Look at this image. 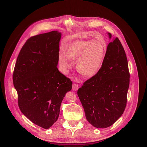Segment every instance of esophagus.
Masks as SVG:
<instances>
[{
    "label": "esophagus",
    "instance_id": "esophagus-1",
    "mask_svg": "<svg viewBox=\"0 0 147 147\" xmlns=\"http://www.w3.org/2000/svg\"><path fill=\"white\" fill-rule=\"evenodd\" d=\"M79 85L77 83H73V87H72V89L74 90V91H76V90H78V89H79Z\"/></svg>",
    "mask_w": 147,
    "mask_h": 147
}]
</instances>
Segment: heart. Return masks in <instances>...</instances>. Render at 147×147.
<instances>
[{
  "label": "heart",
  "mask_w": 147,
  "mask_h": 147,
  "mask_svg": "<svg viewBox=\"0 0 147 147\" xmlns=\"http://www.w3.org/2000/svg\"><path fill=\"white\" fill-rule=\"evenodd\" d=\"M107 52L105 45L96 39L78 40L69 45L66 54L61 51L58 60L60 68L67 71L71 67V61L77 62V69L85 78L95 76L101 68Z\"/></svg>",
  "instance_id": "obj_1"
}]
</instances>
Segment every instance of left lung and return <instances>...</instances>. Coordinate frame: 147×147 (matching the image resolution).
Segmentation results:
<instances>
[{
    "label": "left lung",
    "instance_id": "8db88e82",
    "mask_svg": "<svg viewBox=\"0 0 147 147\" xmlns=\"http://www.w3.org/2000/svg\"><path fill=\"white\" fill-rule=\"evenodd\" d=\"M109 35L111 38V34ZM129 82L125 51L118 37L113 38L99 71L78 90L90 124L96 128H106L121 117L126 107Z\"/></svg>",
    "mask_w": 147,
    "mask_h": 147
}]
</instances>
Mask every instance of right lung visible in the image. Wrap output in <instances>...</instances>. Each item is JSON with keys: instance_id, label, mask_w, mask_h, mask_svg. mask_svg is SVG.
<instances>
[{"instance_id": "add662e5", "label": "right lung", "mask_w": 147, "mask_h": 147, "mask_svg": "<svg viewBox=\"0 0 147 147\" xmlns=\"http://www.w3.org/2000/svg\"><path fill=\"white\" fill-rule=\"evenodd\" d=\"M61 34L57 31L31 37L21 48L13 73L21 111L35 125L49 129L59 115L72 82L57 67Z\"/></svg>"}]
</instances>
